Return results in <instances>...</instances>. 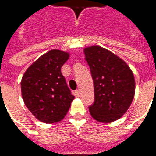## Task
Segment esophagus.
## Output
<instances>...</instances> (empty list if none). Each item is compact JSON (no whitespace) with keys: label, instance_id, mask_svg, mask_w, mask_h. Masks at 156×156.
Here are the masks:
<instances>
[{"label":"esophagus","instance_id":"34e87169","mask_svg":"<svg viewBox=\"0 0 156 156\" xmlns=\"http://www.w3.org/2000/svg\"><path fill=\"white\" fill-rule=\"evenodd\" d=\"M79 94H80V92H79V90H76V91L74 92V95L76 96V97H79Z\"/></svg>","mask_w":156,"mask_h":156}]
</instances>
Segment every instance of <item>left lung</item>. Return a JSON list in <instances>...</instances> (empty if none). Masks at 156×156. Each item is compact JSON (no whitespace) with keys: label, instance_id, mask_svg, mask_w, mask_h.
I'll return each instance as SVG.
<instances>
[{"label":"left lung","instance_id":"8db88e82","mask_svg":"<svg viewBox=\"0 0 156 156\" xmlns=\"http://www.w3.org/2000/svg\"><path fill=\"white\" fill-rule=\"evenodd\" d=\"M83 52L94 81L95 99L89 107L90 115L100 123L117 120L134 99V73L122 58L100 46L87 47Z\"/></svg>","mask_w":156,"mask_h":156}]
</instances>
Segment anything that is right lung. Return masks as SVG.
I'll list each match as a JSON object with an SVG mask.
<instances>
[{"instance_id": "add662e5", "label": "right lung", "mask_w": 156, "mask_h": 156, "mask_svg": "<svg viewBox=\"0 0 156 156\" xmlns=\"http://www.w3.org/2000/svg\"><path fill=\"white\" fill-rule=\"evenodd\" d=\"M69 57L68 51L51 49L30 65L22 76L24 104L37 119L45 124L63 119L74 99L61 72Z\"/></svg>"}]
</instances>
